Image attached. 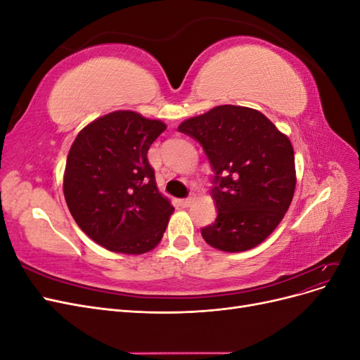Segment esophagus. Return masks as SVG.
Returning <instances> with one entry per match:
<instances>
[{
    "mask_svg": "<svg viewBox=\"0 0 360 360\" xmlns=\"http://www.w3.org/2000/svg\"><path fill=\"white\" fill-rule=\"evenodd\" d=\"M192 201H193V198H183V200H179V204L181 207H189L192 204Z\"/></svg>",
    "mask_w": 360,
    "mask_h": 360,
    "instance_id": "obj_1",
    "label": "esophagus"
}]
</instances>
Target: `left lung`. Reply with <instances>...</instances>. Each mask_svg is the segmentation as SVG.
Listing matches in <instances>:
<instances>
[{
    "instance_id": "left-lung-1",
    "label": "left lung",
    "mask_w": 360,
    "mask_h": 360,
    "mask_svg": "<svg viewBox=\"0 0 360 360\" xmlns=\"http://www.w3.org/2000/svg\"><path fill=\"white\" fill-rule=\"evenodd\" d=\"M179 130L198 141L214 171L217 217L201 230L204 240L225 252H243L264 242L296 189L288 136L264 114L236 105L184 120Z\"/></svg>"
}]
</instances>
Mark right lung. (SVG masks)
I'll return each instance as SVG.
<instances>
[{"instance_id": "right-lung-1", "label": "right lung", "mask_w": 360, "mask_h": 360, "mask_svg": "<svg viewBox=\"0 0 360 360\" xmlns=\"http://www.w3.org/2000/svg\"><path fill=\"white\" fill-rule=\"evenodd\" d=\"M167 129L134 111L96 118L75 138L63 191L75 222L97 245L139 255L158 246L174 212L147 153Z\"/></svg>"}]
</instances>
